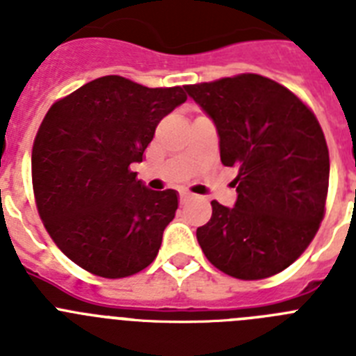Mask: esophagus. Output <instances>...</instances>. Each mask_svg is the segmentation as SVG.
Masks as SVG:
<instances>
[{
	"label": "esophagus",
	"instance_id": "esophagus-1",
	"mask_svg": "<svg viewBox=\"0 0 356 356\" xmlns=\"http://www.w3.org/2000/svg\"><path fill=\"white\" fill-rule=\"evenodd\" d=\"M191 200V194L188 193H180V203L184 205V203H187V201Z\"/></svg>",
	"mask_w": 356,
	"mask_h": 356
}]
</instances>
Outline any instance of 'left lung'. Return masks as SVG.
I'll use <instances>...</instances> for the list:
<instances>
[{
    "label": "left lung",
    "mask_w": 356,
    "mask_h": 356,
    "mask_svg": "<svg viewBox=\"0 0 356 356\" xmlns=\"http://www.w3.org/2000/svg\"><path fill=\"white\" fill-rule=\"evenodd\" d=\"M185 90L216 124L221 162L237 169L235 207L212 201L196 232L201 250L234 278L278 275L325 217L330 155L319 121L287 87L253 72Z\"/></svg>",
    "instance_id": "left-lung-1"
}]
</instances>
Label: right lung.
<instances>
[{
	"mask_svg": "<svg viewBox=\"0 0 356 356\" xmlns=\"http://www.w3.org/2000/svg\"><path fill=\"white\" fill-rule=\"evenodd\" d=\"M187 99L181 87L149 89L110 74L51 105L31 149L39 216L62 253L85 271L127 278L155 260L178 209L176 191H149L143 162L162 118Z\"/></svg>",
	"mask_w": 356,
	"mask_h": 356,
	"instance_id": "right-lung-1",
	"label": "right lung"
}]
</instances>
